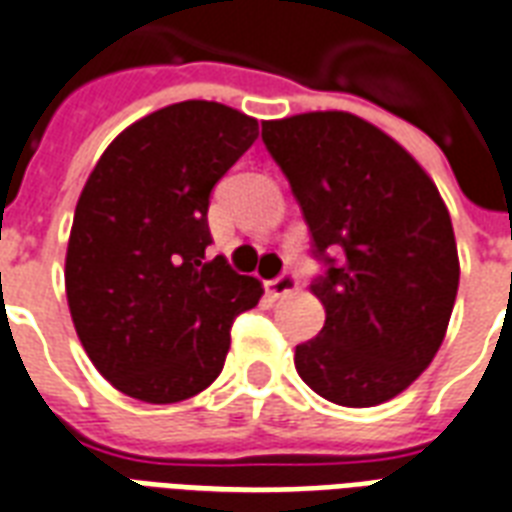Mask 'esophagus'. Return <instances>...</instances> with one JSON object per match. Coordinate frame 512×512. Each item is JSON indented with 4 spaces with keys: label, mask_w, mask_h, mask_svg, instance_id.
<instances>
[{
    "label": "esophagus",
    "mask_w": 512,
    "mask_h": 512,
    "mask_svg": "<svg viewBox=\"0 0 512 512\" xmlns=\"http://www.w3.org/2000/svg\"><path fill=\"white\" fill-rule=\"evenodd\" d=\"M298 290V276L295 274H282L276 276L274 282H268V293L274 298H282V295H293Z\"/></svg>",
    "instance_id": "obj_1"
}]
</instances>
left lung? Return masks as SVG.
<instances>
[{"mask_svg": "<svg viewBox=\"0 0 512 512\" xmlns=\"http://www.w3.org/2000/svg\"><path fill=\"white\" fill-rule=\"evenodd\" d=\"M263 143L328 263L312 285L325 325L295 347V369L342 407L399 396L434 361L456 304V236L437 184L391 135L347 111L263 121ZM333 245L345 252L339 264L324 255Z\"/></svg>", "mask_w": 512, "mask_h": 512, "instance_id": "left-lung-1", "label": "left lung"}]
</instances>
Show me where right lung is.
Instances as JSON below:
<instances>
[{
    "label": "right lung",
    "instance_id": "add662e5",
    "mask_svg": "<svg viewBox=\"0 0 512 512\" xmlns=\"http://www.w3.org/2000/svg\"><path fill=\"white\" fill-rule=\"evenodd\" d=\"M257 138V119L187 100L119 132L86 179L64 260L83 350L113 388L149 404L206 391L230 325L263 295L208 260V198Z\"/></svg>",
    "mask_w": 512,
    "mask_h": 512
}]
</instances>
